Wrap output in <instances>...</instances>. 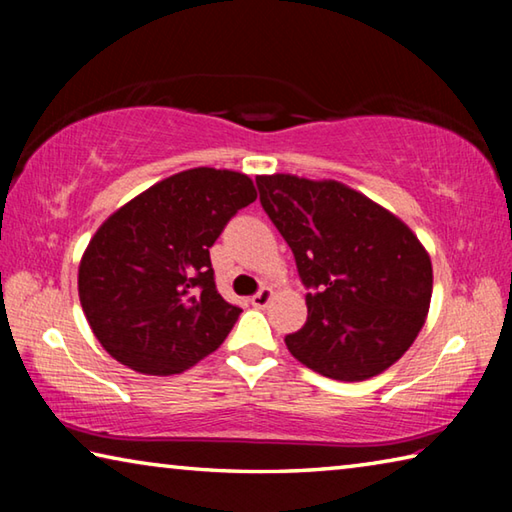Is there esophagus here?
Masks as SVG:
<instances>
[{
	"label": "esophagus",
	"mask_w": 512,
	"mask_h": 512,
	"mask_svg": "<svg viewBox=\"0 0 512 512\" xmlns=\"http://www.w3.org/2000/svg\"><path fill=\"white\" fill-rule=\"evenodd\" d=\"M271 298H273V291L268 289V287H264L262 291H257L253 298H250V302H253V307H257V309H264L268 302H271Z\"/></svg>",
	"instance_id": "1"
}]
</instances>
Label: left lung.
Wrapping results in <instances>:
<instances>
[{"label": "left lung", "mask_w": 512, "mask_h": 512, "mask_svg": "<svg viewBox=\"0 0 512 512\" xmlns=\"http://www.w3.org/2000/svg\"><path fill=\"white\" fill-rule=\"evenodd\" d=\"M259 201L296 257L307 323L289 352L318 375L363 381L411 348L427 318L429 253L404 221L336 180L257 176Z\"/></svg>", "instance_id": "1"}]
</instances>
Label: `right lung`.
<instances>
[{"instance_id":"obj_1","label":"right lung","mask_w":512,"mask_h":512,"mask_svg":"<svg viewBox=\"0 0 512 512\" xmlns=\"http://www.w3.org/2000/svg\"><path fill=\"white\" fill-rule=\"evenodd\" d=\"M255 198L246 173L198 167L101 223L81 257L79 298L112 359L144 375H178L219 348L241 309L216 291L210 248Z\"/></svg>"}]
</instances>
